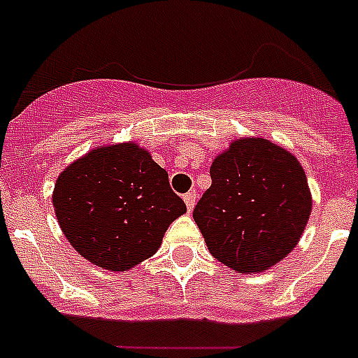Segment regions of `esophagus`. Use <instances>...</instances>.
<instances>
[{
  "label": "esophagus",
  "instance_id": "34e87169",
  "mask_svg": "<svg viewBox=\"0 0 358 358\" xmlns=\"http://www.w3.org/2000/svg\"><path fill=\"white\" fill-rule=\"evenodd\" d=\"M185 202H186V208H188V211H192L194 210V206H195V199H197V194H195V192H188V194L185 195Z\"/></svg>",
  "mask_w": 358,
  "mask_h": 358
}]
</instances>
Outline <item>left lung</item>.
I'll list each match as a JSON object with an SVG mask.
<instances>
[{
	"mask_svg": "<svg viewBox=\"0 0 358 358\" xmlns=\"http://www.w3.org/2000/svg\"><path fill=\"white\" fill-rule=\"evenodd\" d=\"M194 220L218 262L264 273L297 245L312 211L299 161L264 138H242L215 157Z\"/></svg>",
	"mask_w": 358,
	"mask_h": 358,
	"instance_id": "obj_1",
	"label": "left lung"
}]
</instances>
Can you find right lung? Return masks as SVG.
<instances>
[{"label": "right lung", "mask_w": 358, "mask_h": 358, "mask_svg": "<svg viewBox=\"0 0 358 358\" xmlns=\"http://www.w3.org/2000/svg\"><path fill=\"white\" fill-rule=\"evenodd\" d=\"M53 208L75 251L118 273L150 258L186 211L166 170L136 143L107 145L73 161L57 179Z\"/></svg>", "instance_id": "1"}]
</instances>
